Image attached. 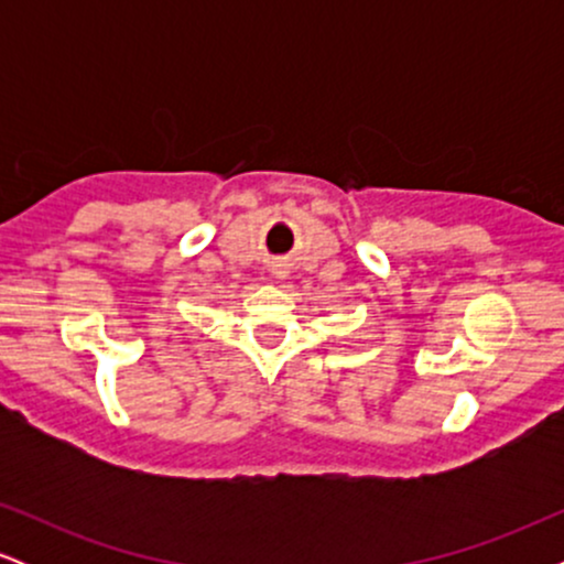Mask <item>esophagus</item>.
Segmentation results:
<instances>
[{"label": "esophagus", "mask_w": 564, "mask_h": 564, "mask_svg": "<svg viewBox=\"0 0 564 564\" xmlns=\"http://www.w3.org/2000/svg\"><path fill=\"white\" fill-rule=\"evenodd\" d=\"M273 278H275V281H283V278H286V264L275 262L273 264Z\"/></svg>", "instance_id": "1"}]
</instances>
